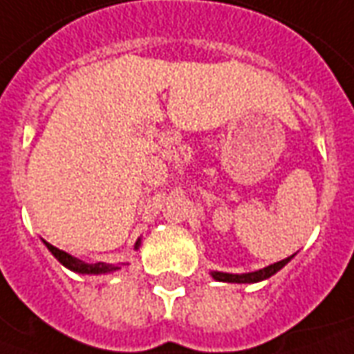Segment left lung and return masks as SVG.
Segmentation results:
<instances>
[{
	"label": "left lung",
	"mask_w": 354,
	"mask_h": 354,
	"mask_svg": "<svg viewBox=\"0 0 354 354\" xmlns=\"http://www.w3.org/2000/svg\"><path fill=\"white\" fill-rule=\"evenodd\" d=\"M291 261V257L288 259H283L280 263H274L270 266H266L263 270H257V272H249V274H226V272H212V278L218 281H232V283H254V281H263L266 278H270L274 276L276 272L281 270L286 264Z\"/></svg>",
	"instance_id": "left-lung-1"
}]
</instances>
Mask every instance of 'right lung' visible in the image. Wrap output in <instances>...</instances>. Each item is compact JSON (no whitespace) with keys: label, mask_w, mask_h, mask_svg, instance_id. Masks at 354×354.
I'll return each mask as SVG.
<instances>
[{"label":"right lung","mask_w":354,"mask_h":354,"mask_svg":"<svg viewBox=\"0 0 354 354\" xmlns=\"http://www.w3.org/2000/svg\"><path fill=\"white\" fill-rule=\"evenodd\" d=\"M44 243L48 245V249L53 253V257H55L59 263L63 264V266H66V268H71L73 272H78V274H105V272L118 270V266H115V264H105V263L88 264V263H84V261H80V259L73 257V254H68L65 253V251H61V249H57V247H53L51 243H48V241H44ZM138 245H140V241L136 243V249H138Z\"/></svg>","instance_id":"right-lung-1"}]
</instances>
